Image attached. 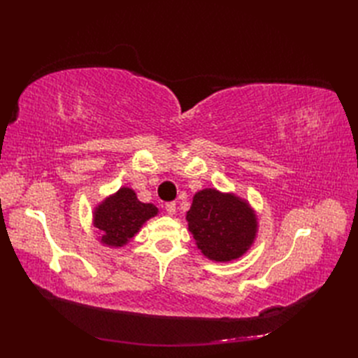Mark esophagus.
I'll return each mask as SVG.
<instances>
[{
    "instance_id": "1",
    "label": "esophagus",
    "mask_w": 358,
    "mask_h": 358,
    "mask_svg": "<svg viewBox=\"0 0 358 358\" xmlns=\"http://www.w3.org/2000/svg\"><path fill=\"white\" fill-rule=\"evenodd\" d=\"M166 212L170 215V216H173L176 213V204L175 203H167L166 204Z\"/></svg>"
}]
</instances>
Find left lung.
<instances>
[{
    "mask_svg": "<svg viewBox=\"0 0 358 358\" xmlns=\"http://www.w3.org/2000/svg\"><path fill=\"white\" fill-rule=\"evenodd\" d=\"M185 220L201 254L216 263L245 255L258 234V216L251 203L216 188L194 194Z\"/></svg>",
    "mask_w": 358,
    "mask_h": 358,
    "instance_id": "1",
    "label": "left lung"
}]
</instances>
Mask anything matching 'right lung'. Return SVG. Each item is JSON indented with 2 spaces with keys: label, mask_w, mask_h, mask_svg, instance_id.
<instances>
[{
  "label": "right lung",
  "mask_w": 358,
  "mask_h": 358,
  "mask_svg": "<svg viewBox=\"0 0 358 358\" xmlns=\"http://www.w3.org/2000/svg\"><path fill=\"white\" fill-rule=\"evenodd\" d=\"M152 203H142L134 189L121 187L94 208L92 224L103 246L117 249L125 246L143 224L158 215Z\"/></svg>",
  "instance_id": "obj_1"
}]
</instances>
